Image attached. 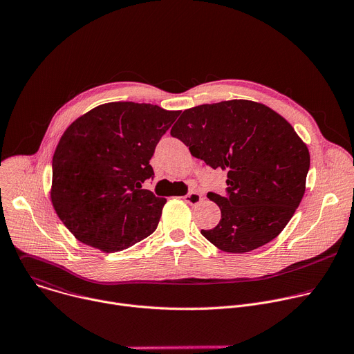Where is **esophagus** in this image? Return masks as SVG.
<instances>
[{
  "instance_id": "obj_1",
  "label": "esophagus",
  "mask_w": 354,
  "mask_h": 354,
  "mask_svg": "<svg viewBox=\"0 0 354 354\" xmlns=\"http://www.w3.org/2000/svg\"><path fill=\"white\" fill-rule=\"evenodd\" d=\"M183 198H185L186 203H189L190 206H196V205H198L200 201H201V194H198L197 192H190Z\"/></svg>"
}]
</instances>
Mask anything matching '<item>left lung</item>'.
<instances>
[{
  "instance_id": "obj_1",
  "label": "left lung",
  "mask_w": 354,
  "mask_h": 354,
  "mask_svg": "<svg viewBox=\"0 0 354 354\" xmlns=\"http://www.w3.org/2000/svg\"><path fill=\"white\" fill-rule=\"evenodd\" d=\"M171 134L207 165L227 171V194L207 193L221 220L201 235L230 254L266 245L288 224L306 193L310 151L269 106L246 99L186 109Z\"/></svg>"
}]
</instances>
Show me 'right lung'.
<instances>
[{
  "label": "right lung",
  "mask_w": 354,
  "mask_h": 354,
  "mask_svg": "<svg viewBox=\"0 0 354 354\" xmlns=\"http://www.w3.org/2000/svg\"><path fill=\"white\" fill-rule=\"evenodd\" d=\"M179 113L109 102L66 129L53 156L50 198L78 241L112 254L157 230L167 198L141 185L154 175L149 160Z\"/></svg>",
  "instance_id": "right-lung-1"
}]
</instances>
